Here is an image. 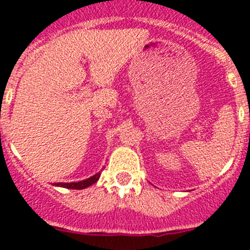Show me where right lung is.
<instances>
[{
	"label": "right lung",
	"mask_w": 250,
	"mask_h": 250,
	"mask_svg": "<svg viewBox=\"0 0 250 250\" xmlns=\"http://www.w3.org/2000/svg\"><path fill=\"white\" fill-rule=\"evenodd\" d=\"M100 175L101 172H97L91 178L85 179V180L78 181V183H55L53 184L54 186H59V188H72V190H83V188H88V186L93 185L100 179Z\"/></svg>",
	"instance_id": "1"
}]
</instances>
